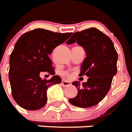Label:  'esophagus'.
I'll list each match as a JSON object with an SVG mask.
<instances>
[{"label":"esophagus","instance_id":"obj_1","mask_svg":"<svg viewBox=\"0 0 132 132\" xmlns=\"http://www.w3.org/2000/svg\"><path fill=\"white\" fill-rule=\"evenodd\" d=\"M70 84H71V83H70V81H67V80H62V85L63 86H70Z\"/></svg>","mask_w":132,"mask_h":132}]
</instances>
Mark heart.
<instances>
[{
	"label": "heart",
	"mask_w": 132,
	"mask_h": 132,
	"mask_svg": "<svg viewBox=\"0 0 132 132\" xmlns=\"http://www.w3.org/2000/svg\"><path fill=\"white\" fill-rule=\"evenodd\" d=\"M65 76H67V77H68V76H70V74H69V73H67V72H65Z\"/></svg>",
	"instance_id": "obj_1"
}]
</instances>
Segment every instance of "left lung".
Here are the masks:
<instances>
[{"instance_id": "obj_1", "label": "left lung", "mask_w": 132, "mask_h": 132, "mask_svg": "<svg viewBox=\"0 0 132 132\" xmlns=\"http://www.w3.org/2000/svg\"><path fill=\"white\" fill-rule=\"evenodd\" d=\"M75 42L84 47L87 55L79 76L86 75L88 79L82 84L78 81L72 83L79 92L69 101L77 107H91L99 104L109 91L117 73L118 53L109 37L95 28L74 32L67 44Z\"/></svg>"}]
</instances>
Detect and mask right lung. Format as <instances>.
Returning a JSON list of instances; mask_svg holds the SVG:
<instances>
[{"label": "right lung", "instance_id": "right-lung-1", "mask_svg": "<svg viewBox=\"0 0 132 132\" xmlns=\"http://www.w3.org/2000/svg\"><path fill=\"white\" fill-rule=\"evenodd\" d=\"M72 35L36 28L23 34L16 42L10 58L9 79L12 97L21 107L35 111L45 106L47 89L60 84L61 78L54 75L48 80L42 79L39 74H55L48 55Z\"/></svg>", "mask_w": 132, "mask_h": 132}]
</instances>
